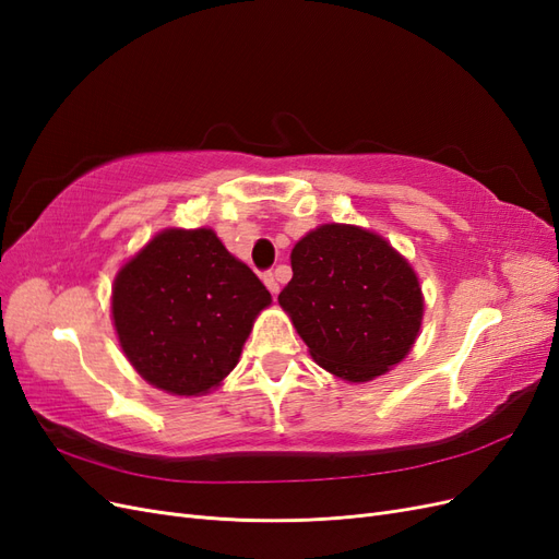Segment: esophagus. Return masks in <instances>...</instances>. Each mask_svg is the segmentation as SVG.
Here are the masks:
<instances>
[{
  "label": "esophagus",
  "mask_w": 559,
  "mask_h": 559,
  "mask_svg": "<svg viewBox=\"0 0 559 559\" xmlns=\"http://www.w3.org/2000/svg\"><path fill=\"white\" fill-rule=\"evenodd\" d=\"M263 284L267 286V292L273 296L280 294V284H277V277L273 273H263Z\"/></svg>",
  "instance_id": "34e87169"
}]
</instances>
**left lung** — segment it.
<instances>
[{
    "mask_svg": "<svg viewBox=\"0 0 559 559\" xmlns=\"http://www.w3.org/2000/svg\"><path fill=\"white\" fill-rule=\"evenodd\" d=\"M292 270L280 306L335 378L368 382L413 349L425 314L419 280L378 233L319 226L292 249Z\"/></svg>",
    "mask_w": 559,
    "mask_h": 559,
    "instance_id": "obj_1",
    "label": "left lung"
}]
</instances>
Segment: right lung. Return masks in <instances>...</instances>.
Instances as JSON below:
<instances>
[{
	"label": "right lung",
	"instance_id": "add662e5",
	"mask_svg": "<svg viewBox=\"0 0 559 559\" xmlns=\"http://www.w3.org/2000/svg\"><path fill=\"white\" fill-rule=\"evenodd\" d=\"M273 298L212 228L160 230L114 280L111 317L132 368L175 396L207 394L238 364Z\"/></svg>",
	"mask_w": 559,
	"mask_h": 559
}]
</instances>
